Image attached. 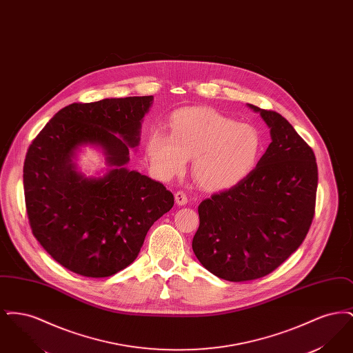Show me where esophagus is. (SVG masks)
Here are the masks:
<instances>
[{
  "label": "esophagus",
  "mask_w": 353,
  "mask_h": 353,
  "mask_svg": "<svg viewBox=\"0 0 353 353\" xmlns=\"http://www.w3.org/2000/svg\"><path fill=\"white\" fill-rule=\"evenodd\" d=\"M174 200H176V203L180 205V206H184L188 203V197H186L184 192H181V190L174 194Z\"/></svg>",
  "instance_id": "34e87169"
}]
</instances>
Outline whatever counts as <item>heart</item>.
I'll return each mask as SVG.
<instances>
[{
  "label": "heart",
  "mask_w": 353,
  "mask_h": 353,
  "mask_svg": "<svg viewBox=\"0 0 353 353\" xmlns=\"http://www.w3.org/2000/svg\"><path fill=\"white\" fill-rule=\"evenodd\" d=\"M169 125L170 134L154 130L145 145L152 172L161 180L184 173L188 160L193 159L196 181L209 192H223L243 183L259 163V132L216 110H180Z\"/></svg>",
  "instance_id": "1"
}]
</instances>
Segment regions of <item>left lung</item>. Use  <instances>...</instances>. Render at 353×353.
Listing matches in <instances>:
<instances>
[{"label": "left lung", "instance_id": "1", "mask_svg": "<svg viewBox=\"0 0 353 353\" xmlns=\"http://www.w3.org/2000/svg\"><path fill=\"white\" fill-rule=\"evenodd\" d=\"M271 143L252 174L199 206L192 248L202 266L230 282L262 278L302 245L315 213L318 165L312 150L282 115L248 104Z\"/></svg>", "mask_w": 353, "mask_h": 353}]
</instances>
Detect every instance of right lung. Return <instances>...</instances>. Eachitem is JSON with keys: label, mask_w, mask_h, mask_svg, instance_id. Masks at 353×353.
Listing matches in <instances>:
<instances>
[{"label": "right lung", "mask_w": 353, "mask_h": 353, "mask_svg": "<svg viewBox=\"0 0 353 353\" xmlns=\"http://www.w3.org/2000/svg\"><path fill=\"white\" fill-rule=\"evenodd\" d=\"M152 104L153 97L70 104L29 147L23 190L34 236L75 274L105 278L130 266L174 203L161 183L127 168ZM85 146L105 157L106 168L95 176L77 165Z\"/></svg>", "instance_id": "1"}]
</instances>
